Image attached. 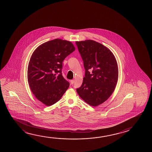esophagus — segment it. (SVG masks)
<instances>
[{"instance_id": "34e87169", "label": "esophagus", "mask_w": 152, "mask_h": 152, "mask_svg": "<svg viewBox=\"0 0 152 152\" xmlns=\"http://www.w3.org/2000/svg\"><path fill=\"white\" fill-rule=\"evenodd\" d=\"M75 82V80H71V81H70V83H71V84H74V83Z\"/></svg>"}]
</instances>
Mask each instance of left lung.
<instances>
[{
	"label": "left lung",
	"mask_w": 152,
	"mask_h": 152,
	"mask_svg": "<svg viewBox=\"0 0 152 152\" xmlns=\"http://www.w3.org/2000/svg\"><path fill=\"white\" fill-rule=\"evenodd\" d=\"M76 44L85 69L82 85L76 91L85 102L96 107L115 91L119 74L117 60L107 48L93 40L76 41Z\"/></svg>",
	"instance_id": "left-lung-1"
}]
</instances>
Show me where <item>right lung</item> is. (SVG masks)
I'll return each mask as SVG.
<instances>
[{"instance_id":"obj_1","label":"right lung","mask_w":152,"mask_h":152,"mask_svg":"<svg viewBox=\"0 0 152 152\" xmlns=\"http://www.w3.org/2000/svg\"><path fill=\"white\" fill-rule=\"evenodd\" d=\"M75 50L71 42L56 39L39 45L31 56L28 83L33 94L45 105L57 102L69 86L62 76V61Z\"/></svg>"}]
</instances>
